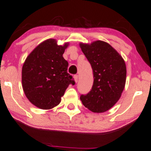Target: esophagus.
Listing matches in <instances>:
<instances>
[{
  "instance_id": "esophagus-1",
  "label": "esophagus",
  "mask_w": 151,
  "mask_h": 151,
  "mask_svg": "<svg viewBox=\"0 0 151 151\" xmlns=\"http://www.w3.org/2000/svg\"><path fill=\"white\" fill-rule=\"evenodd\" d=\"M74 81H75L76 83L78 82V75L74 76Z\"/></svg>"
}]
</instances>
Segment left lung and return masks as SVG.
<instances>
[{
    "mask_svg": "<svg viewBox=\"0 0 151 151\" xmlns=\"http://www.w3.org/2000/svg\"><path fill=\"white\" fill-rule=\"evenodd\" d=\"M93 72L92 89L81 95V101L93 113H103L111 108L121 98L126 81L124 60L110 44L96 40L91 44L80 43Z\"/></svg>",
    "mask_w": 151,
    "mask_h": 151,
    "instance_id": "obj_1",
    "label": "left lung"
}]
</instances>
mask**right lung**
I'll return each instance as SVG.
<instances>
[{"label": "right lung", "mask_w": 151, "mask_h": 151, "mask_svg": "<svg viewBox=\"0 0 151 151\" xmlns=\"http://www.w3.org/2000/svg\"><path fill=\"white\" fill-rule=\"evenodd\" d=\"M68 44L58 45L55 39H48L39 44L23 63V91L30 102L40 109L58 106L69 85L75 84L67 72L68 63L63 57Z\"/></svg>", "instance_id": "1"}]
</instances>
